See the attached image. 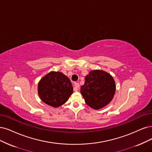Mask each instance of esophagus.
Wrapping results in <instances>:
<instances>
[{"label": "esophagus", "instance_id": "obj_1", "mask_svg": "<svg viewBox=\"0 0 152 152\" xmlns=\"http://www.w3.org/2000/svg\"><path fill=\"white\" fill-rule=\"evenodd\" d=\"M74 86H75L74 90H75V91H77V89L80 88V84L78 83H74Z\"/></svg>", "mask_w": 152, "mask_h": 152}]
</instances>
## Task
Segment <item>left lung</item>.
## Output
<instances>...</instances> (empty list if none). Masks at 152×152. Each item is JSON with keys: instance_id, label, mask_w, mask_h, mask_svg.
I'll use <instances>...</instances> for the list:
<instances>
[{"instance_id": "left-lung-1", "label": "left lung", "mask_w": 152, "mask_h": 152, "mask_svg": "<svg viewBox=\"0 0 152 152\" xmlns=\"http://www.w3.org/2000/svg\"><path fill=\"white\" fill-rule=\"evenodd\" d=\"M116 90L115 83L110 74L103 71L89 72L85 77L81 93L86 103L94 110L104 107L113 99Z\"/></svg>"}]
</instances>
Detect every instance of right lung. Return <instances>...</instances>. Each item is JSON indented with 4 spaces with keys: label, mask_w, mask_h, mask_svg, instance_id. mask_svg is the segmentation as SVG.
<instances>
[{
    "label": "right lung",
    "mask_w": 152,
    "mask_h": 152,
    "mask_svg": "<svg viewBox=\"0 0 152 152\" xmlns=\"http://www.w3.org/2000/svg\"><path fill=\"white\" fill-rule=\"evenodd\" d=\"M73 92L69 78L60 72H50L42 77L38 85L41 100L53 107L65 103Z\"/></svg>",
    "instance_id": "1"
}]
</instances>
